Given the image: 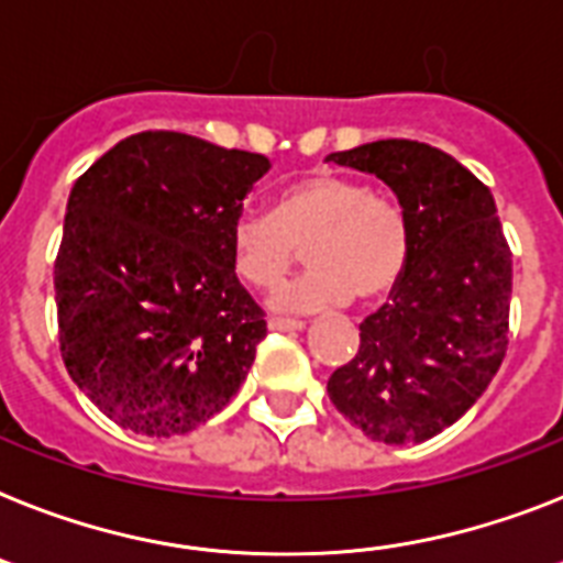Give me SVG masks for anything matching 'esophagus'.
<instances>
[{"instance_id":"esophagus-1","label":"esophagus","mask_w":563,"mask_h":563,"mask_svg":"<svg viewBox=\"0 0 563 563\" xmlns=\"http://www.w3.org/2000/svg\"><path fill=\"white\" fill-rule=\"evenodd\" d=\"M267 328L278 333H292V331H301L305 322H299V319H278V316H273L271 322H267Z\"/></svg>"}]
</instances>
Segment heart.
I'll return each instance as SVG.
<instances>
[{
    "label": "heart",
    "mask_w": 563,
    "mask_h": 563,
    "mask_svg": "<svg viewBox=\"0 0 563 563\" xmlns=\"http://www.w3.org/2000/svg\"><path fill=\"white\" fill-rule=\"evenodd\" d=\"M408 221L391 195L368 184L313 172L278 195L273 212H244L230 235L232 267L247 285L282 282L299 247H308V276L278 287L273 310L313 313L356 301H376L399 285L408 264Z\"/></svg>",
    "instance_id": "b5f03b06"
}]
</instances>
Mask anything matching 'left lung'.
Here are the masks:
<instances>
[{"instance_id": "1", "label": "left lung", "mask_w": 563, "mask_h": 563, "mask_svg": "<svg viewBox=\"0 0 563 563\" xmlns=\"http://www.w3.org/2000/svg\"><path fill=\"white\" fill-rule=\"evenodd\" d=\"M328 161L383 180L411 239L406 273L360 324V351L333 371L328 397L371 440L422 443L466 415L504 362L512 253L498 207L429 143H362Z\"/></svg>"}]
</instances>
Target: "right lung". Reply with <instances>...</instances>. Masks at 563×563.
I'll use <instances>...</instances> for the list:
<instances>
[{
  "mask_svg": "<svg viewBox=\"0 0 563 563\" xmlns=\"http://www.w3.org/2000/svg\"><path fill=\"white\" fill-rule=\"evenodd\" d=\"M271 161L180 132L132 134L74 184L54 264L59 351L123 429L175 438L235 397L267 336L230 235Z\"/></svg>",
  "mask_w": 563,
  "mask_h": 563,
  "instance_id": "obj_1",
  "label": "right lung"
}]
</instances>
